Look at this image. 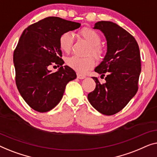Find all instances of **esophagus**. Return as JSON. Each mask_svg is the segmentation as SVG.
<instances>
[{
	"mask_svg": "<svg viewBox=\"0 0 157 157\" xmlns=\"http://www.w3.org/2000/svg\"><path fill=\"white\" fill-rule=\"evenodd\" d=\"M77 78H78V79H85L86 77L85 75H81L79 73H77Z\"/></svg>",
	"mask_w": 157,
	"mask_h": 157,
	"instance_id": "esophagus-1",
	"label": "esophagus"
}]
</instances>
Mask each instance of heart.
Returning <instances> with one entry per match:
<instances>
[{
    "mask_svg": "<svg viewBox=\"0 0 157 157\" xmlns=\"http://www.w3.org/2000/svg\"><path fill=\"white\" fill-rule=\"evenodd\" d=\"M78 35L90 44L88 54H92L98 59H102L105 54L103 48L100 45L101 41L100 35L95 30L91 28H83L78 32ZM73 44V35L70 32L63 33L59 38V46L62 51L68 53L72 49ZM66 63L70 68L79 73H85L91 70L95 65L93 57H79L72 56L67 59Z\"/></svg>",
    "mask_w": 157,
    "mask_h": 157,
    "instance_id": "obj_1",
    "label": "heart"
}]
</instances>
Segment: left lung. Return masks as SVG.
<instances>
[{
    "mask_svg": "<svg viewBox=\"0 0 157 157\" xmlns=\"http://www.w3.org/2000/svg\"><path fill=\"white\" fill-rule=\"evenodd\" d=\"M94 29L105 34L107 52L103 61L94 69L105 83L92 77L96 83L94 91L87 95L94 109L105 115L121 111L138 90L141 72L140 48L135 38L127 30L110 21H99Z\"/></svg>",
    "mask_w": 157,
    "mask_h": 157,
    "instance_id": "obj_1",
    "label": "left lung"
}]
</instances>
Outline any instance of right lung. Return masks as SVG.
<instances>
[{"label":"right lung","mask_w":157,"mask_h":157,"mask_svg":"<svg viewBox=\"0 0 157 157\" xmlns=\"http://www.w3.org/2000/svg\"><path fill=\"white\" fill-rule=\"evenodd\" d=\"M80 23L58 17H48L28 26L22 33L13 52L15 83L17 90L32 109L50 111L63 98L65 87L77 78L75 72L65 65L59 46L63 33L75 30ZM61 66L51 74L50 66Z\"/></svg>","instance_id":"right-lung-1"}]
</instances>
